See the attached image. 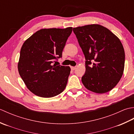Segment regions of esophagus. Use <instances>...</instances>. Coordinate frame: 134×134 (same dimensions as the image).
<instances>
[{
	"label": "esophagus",
	"mask_w": 134,
	"mask_h": 134,
	"mask_svg": "<svg viewBox=\"0 0 134 134\" xmlns=\"http://www.w3.org/2000/svg\"><path fill=\"white\" fill-rule=\"evenodd\" d=\"M71 69L72 70H74L76 69V67H72V66H71Z\"/></svg>",
	"instance_id": "obj_1"
}]
</instances>
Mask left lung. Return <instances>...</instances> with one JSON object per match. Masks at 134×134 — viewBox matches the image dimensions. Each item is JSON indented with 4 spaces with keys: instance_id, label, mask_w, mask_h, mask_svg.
Masks as SVG:
<instances>
[{
    "instance_id": "left-lung-1",
    "label": "left lung",
    "mask_w": 134,
    "mask_h": 134,
    "mask_svg": "<svg viewBox=\"0 0 134 134\" xmlns=\"http://www.w3.org/2000/svg\"><path fill=\"white\" fill-rule=\"evenodd\" d=\"M73 32L86 59V72L82 77L85 87L96 93L109 92L124 72L125 53L120 39L98 24L74 27Z\"/></svg>"
}]
</instances>
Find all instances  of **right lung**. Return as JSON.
Instances as JSON below:
<instances>
[{"label": "right lung", "instance_id": "add662e5", "mask_svg": "<svg viewBox=\"0 0 134 134\" xmlns=\"http://www.w3.org/2000/svg\"><path fill=\"white\" fill-rule=\"evenodd\" d=\"M72 27L41 29L24 42L20 52L18 70L27 88L44 98L63 92L70 74L69 66L53 64L61 58Z\"/></svg>", "mask_w": 134, "mask_h": 134}]
</instances>
